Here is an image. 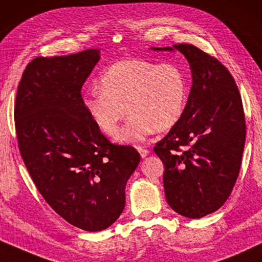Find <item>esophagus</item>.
<instances>
[{
	"instance_id": "obj_1",
	"label": "esophagus",
	"mask_w": 262,
	"mask_h": 262,
	"mask_svg": "<svg viewBox=\"0 0 262 262\" xmlns=\"http://www.w3.org/2000/svg\"><path fill=\"white\" fill-rule=\"evenodd\" d=\"M138 150H139L140 156H141L142 158L147 157V156H148V153H149V150H148V149H147V148H143V147H141V146H139V147H138Z\"/></svg>"
}]
</instances>
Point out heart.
<instances>
[{
	"mask_svg": "<svg viewBox=\"0 0 262 262\" xmlns=\"http://www.w3.org/2000/svg\"><path fill=\"white\" fill-rule=\"evenodd\" d=\"M187 96L189 80L182 66L133 58L106 69L99 89L84 95L83 105L95 126L110 138L130 113L117 140L132 143L142 141L154 130L174 127L185 110Z\"/></svg>",
	"mask_w": 262,
	"mask_h": 262,
	"instance_id": "b5f03b06",
	"label": "heart"
}]
</instances>
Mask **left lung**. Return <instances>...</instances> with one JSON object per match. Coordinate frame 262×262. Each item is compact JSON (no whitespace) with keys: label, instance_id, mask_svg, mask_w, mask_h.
Returning <instances> with one entry per match:
<instances>
[{"label":"left lung","instance_id":"8db88e82","mask_svg":"<svg viewBox=\"0 0 262 262\" xmlns=\"http://www.w3.org/2000/svg\"><path fill=\"white\" fill-rule=\"evenodd\" d=\"M154 51L183 53L192 86L182 119L154 147L165 166L168 205L201 219L222 206L236 183L246 140L241 95L226 66L208 53L178 43Z\"/></svg>","mask_w":262,"mask_h":262}]
</instances>
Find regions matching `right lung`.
Here are the masks:
<instances>
[{"label":"right lung","instance_id":"add662e5","mask_svg":"<svg viewBox=\"0 0 262 262\" xmlns=\"http://www.w3.org/2000/svg\"><path fill=\"white\" fill-rule=\"evenodd\" d=\"M99 58L90 49L33 59L14 108L20 153L36 189L59 216L86 231L119 219L140 163L138 150L110 142L83 105L80 90Z\"/></svg>","mask_w":262,"mask_h":262}]
</instances>
